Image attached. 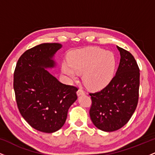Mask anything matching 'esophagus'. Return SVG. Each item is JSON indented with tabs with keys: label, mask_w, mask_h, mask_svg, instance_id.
<instances>
[{
	"label": "esophagus",
	"mask_w": 155,
	"mask_h": 155,
	"mask_svg": "<svg viewBox=\"0 0 155 155\" xmlns=\"http://www.w3.org/2000/svg\"><path fill=\"white\" fill-rule=\"evenodd\" d=\"M84 91L82 90V89H79L77 91V95H84Z\"/></svg>",
	"instance_id": "obj_1"
}]
</instances>
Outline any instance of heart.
<instances>
[{
  "label": "heart",
  "mask_w": 155,
  "mask_h": 155,
  "mask_svg": "<svg viewBox=\"0 0 155 155\" xmlns=\"http://www.w3.org/2000/svg\"><path fill=\"white\" fill-rule=\"evenodd\" d=\"M115 68L116 59L111 51L99 47H87L71 51L68 62L62 65V71L71 79H76L78 74H84V84L92 90H99L110 82Z\"/></svg>",
  "instance_id": "1"
}]
</instances>
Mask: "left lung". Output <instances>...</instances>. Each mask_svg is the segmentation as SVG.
Here are the masks:
<instances>
[{"instance_id": "1", "label": "left lung", "mask_w": 155, "mask_h": 155, "mask_svg": "<svg viewBox=\"0 0 155 155\" xmlns=\"http://www.w3.org/2000/svg\"><path fill=\"white\" fill-rule=\"evenodd\" d=\"M120 62L115 76L104 89L90 92V116L95 127L106 132L122 127L131 118L139 96V68L130 52L117 47Z\"/></svg>"}]
</instances>
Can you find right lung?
<instances>
[{
  "mask_svg": "<svg viewBox=\"0 0 155 155\" xmlns=\"http://www.w3.org/2000/svg\"><path fill=\"white\" fill-rule=\"evenodd\" d=\"M62 45L44 43L28 49L17 61L14 90L21 115L32 127L44 133L61 128L78 88L60 82L44 68H52L53 55Z\"/></svg>",
  "mask_w": 155,
  "mask_h": 155,
  "instance_id": "1",
  "label": "right lung"
}]
</instances>
